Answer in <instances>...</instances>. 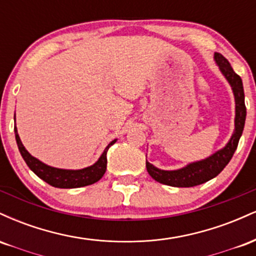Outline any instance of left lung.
<instances>
[{
    "mask_svg": "<svg viewBox=\"0 0 256 256\" xmlns=\"http://www.w3.org/2000/svg\"><path fill=\"white\" fill-rule=\"evenodd\" d=\"M214 58L218 64L220 71L228 79L232 90H234V101H236V119H234V134H232L230 142L222 150L216 152V154L207 158L206 160L190 164L184 168L177 170V171H162V170H158L152 166V164L146 162V171L152 176V178H154L158 183L177 188H190L206 183L210 179L216 177L225 168V166L230 162L231 158L236 152L243 128H244L246 116L243 83L240 76L232 70L228 58H225L219 52L214 54Z\"/></svg>",
    "mask_w": 256,
    "mask_h": 256,
    "instance_id": "1",
    "label": "left lung"
}]
</instances>
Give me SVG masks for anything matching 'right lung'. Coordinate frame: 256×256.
Wrapping results in <instances>:
<instances>
[{"instance_id": "1", "label": "right lung", "mask_w": 256, "mask_h": 256, "mask_svg": "<svg viewBox=\"0 0 256 256\" xmlns=\"http://www.w3.org/2000/svg\"><path fill=\"white\" fill-rule=\"evenodd\" d=\"M16 132V140L18 143V148H19L20 154L22 158L25 160L26 165L30 167V170L34 174H37L40 179H43L46 183L50 184L52 186L61 188V189H73V188H80L86 186V185L94 184L104 177L106 168H107V152L110 146H113L116 142V140H112L104 152H102L101 158H98V162L94 164L92 166L86 167L83 170H77V171H72V170H60L50 167L46 164L40 162L36 158L25 149L22 146V140H20L19 134H18L16 128H14Z\"/></svg>"}]
</instances>
